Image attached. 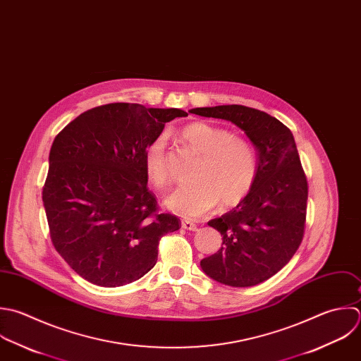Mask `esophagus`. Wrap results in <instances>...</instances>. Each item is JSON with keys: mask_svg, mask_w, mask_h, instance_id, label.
<instances>
[{"mask_svg": "<svg viewBox=\"0 0 361 361\" xmlns=\"http://www.w3.org/2000/svg\"><path fill=\"white\" fill-rule=\"evenodd\" d=\"M181 226H183L184 229H187V231H197V225H195L194 222L188 221V219H183V221H181Z\"/></svg>", "mask_w": 361, "mask_h": 361, "instance_id": "34e87169", "label": "esophagus"}]
</instances>
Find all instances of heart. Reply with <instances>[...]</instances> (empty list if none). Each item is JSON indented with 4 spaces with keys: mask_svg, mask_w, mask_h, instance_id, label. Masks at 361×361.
<instances>
[{
    "mask_svg": "<svg viewBox=\"0 0 361 361\" xmlns=\"http://www.w3.org/2000/svg\"><path fill=\"white\" fill-rule=\"evenodd\" d=\"M181 137L201 154L192 183L178 185L167 198L166 205L184 218H198L216 204L233 205L243 200L257 177V156L253 146L233 136L228 129L207 122H192L181 129ZM147 180L163 187L169 178L166 139H153L143 154Z\"/></svg>",
    "mask_w": 361,
    "mask_h": 361,
    "instance_id": "1",
    "label": "heart"
}]
</instances>
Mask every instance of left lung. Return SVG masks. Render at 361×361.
I'll use <instances>...</instances> for the list:
<instances>
[{"label":"left lung","mask_w":361,"mask_h":361,"mask_svg":"<svg viewBox=\"0 0 361 361\" xmlns=\"http://www.w3.org/2000/svg\"><path fill=\"white\" fill-rule=\"evenodd\" d=\"M188 112L229 121L257 152L250 192L229 212L211 219L222 247L201 260L202 271L229 287H253L279 273L298 250L305 228L308 183L291 130L274 116L243 105L192 108Z\"/></svg>","instance_id":"left-lung-1"}]
</instances>
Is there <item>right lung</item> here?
I'll use <instances>...</instances> for the list:
<instances>
[{"label": "right lung", "mask_w": 361, "mask_h": 361, "mask_svg": "<svg viewBox=\"0 0 361 361\" xmlns=\"http://www.w3.org/2000/svg\"><path fill=\"white\" fill-rule=\"evenodd\" d=\"M177 108L106 104L71 121L53 140L42 200L57 253L84 280L114 288L157 262L176 215L160 214L147 188L143 154Z\"/></svg>", "instance_id": "add662e5"}]
</instances>
